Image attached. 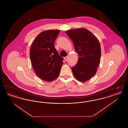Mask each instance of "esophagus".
I'll use <instances>...</instances> for the list:
<instances>
[{"label":"esophagus","mask_w":128,"mask_h":128,"mask_svg":"<svg viewBox=\"0 0 128 128\" xmlns=\"http://www.w3.org/2000/svg\"><path fill=\"white\" fill-rule=\"evenodd\" d=\"M64 60H65V61H67V60H68V56H65V57H64Z\"/></svg>","instance_id":"34e87169"}]
</instances>
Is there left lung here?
<instances>
[{
  "label": "left lung",
  "instance_id": "8db88e82",
  "mask_svg": "<svg viewBox=\"0 0 128 128\" xmlns=\"http://www.w3.org/2000/svg\"><path fill=\"white\" fill-rule=\"evenodd\" d=\"M72 41L78 61L72 68L75 78L84 82L92 78L96 72L100 61L101 51L98 38L90 31L82 28L66 32Z\"/></svg>",
  "mask_w": 128,
  "mask_h": 128
}]
</instances>
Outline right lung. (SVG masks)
Segmentation results:
<instances>
[{"label": "right lung", "instance_id": "1", "mask_svg": "<svg viewBox=\"0 0 128 128\" xmlns=\"http://www.w3.org/2000/svg\"><path fill=\"white\" fill-rule=\"evenodd\" d=\"M60 32L58 30L43 31L32 44L30 56L37 76L46 82L56 79L63 64V58L54 47L55 40Z\"/></svg>", "mask_w": 128, "mask_h": 128}]
</instances>
